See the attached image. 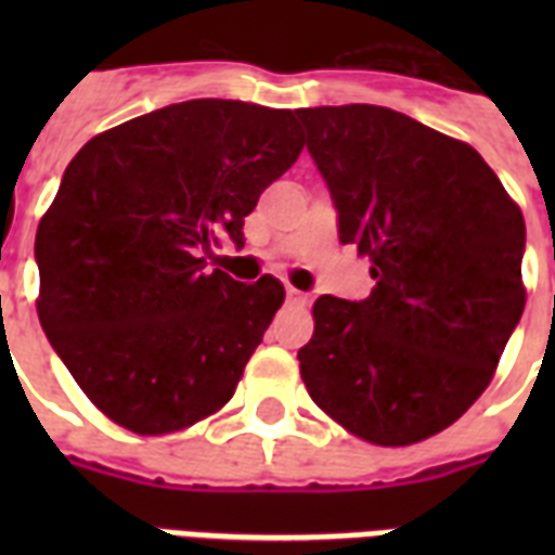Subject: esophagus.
<instances>
[{
    "instance_id": "34e87169",
    "label": "esophagus",
    "mask_w": 555,
    "mask_h": 555,
    "mask_svg": "<svg viewBox=\"0 0 555 555\" xmlns=\"http://www.w3.org/2000/svg\"><path fill=\"white\" fill-rule=\"evenodd\" d=\"M285 296H287V305H305V302H308V296H305L302 291H296V287H291V285H287Z\"/></svg>"
}]
</instances>
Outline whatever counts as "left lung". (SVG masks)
Listing matches in <instances>:
<instances>
[{
    "label": "left lung",
    "mask_w": 555,
    "mask_h": 555,
    "mask_svg": "<svg viewBox=\"0 0 555 555\" xmlns=\"http://www.w3.org/2000/svg\"><path fill=\"white\" fill-rule=\"evenodd\" d=\"M369 299L320 296L299 348L322 412L377 447L438 435L490 386L525 311V216L487 160L395 108L296 112Z\"/></svg>",
    "instance_id": "left-lung-1"
}]
</instances>
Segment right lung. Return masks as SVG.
I'll use <instances>...</instances> for the list:
<instances>
[{"mask_svg": "<svg viewBox=\"0 0 555 555\" xmlns=\"http://www.w3.org/2000/svg\"><path fill=\"white\" fill-rule=\"evenodd\" d=\"M294 112L186 100L91 138L39 221L37 311L77 386L134 435L218 412L285 287L209 270L218 238L299 158Z\"/></svg>", "mask_w": 555, "mask_h": 555, "instance_id": "obj_1", "label": "right lung"}]
</instances>
